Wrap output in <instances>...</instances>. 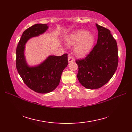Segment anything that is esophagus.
I'll return each mask as SVG.
<instances>
[{
  "label": "esophagus",
  "instance_id": "obj_1",
  "mask_svg": "<svg viewBox=\"0 0 132 132\" xmlns=\"http://www.w3.org/2000/svg\"><path fill=\"white\" fill-rule=\"evenodd\" d=\"M74 61H75V60L74 59V58L72 57V56L69 55V57H68V61H69V62H73Z\"/></svg>",
  "mask_w": 132,
  "mask_h": 132
}]
</instances>
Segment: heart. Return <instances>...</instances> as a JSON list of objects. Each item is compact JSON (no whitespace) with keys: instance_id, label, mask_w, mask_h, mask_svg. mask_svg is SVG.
I'll list each match as a JSON object with an SVG mask.
<instances>
[{"instance_id":"heart-1","label":"heart","mask_w":132,"mask_h":132,"mask_svg":"<svg viewBox=\"0 0 132 132\" xmlns=\"http://www.w3.org/2000/svg\"><path fill=\"white\" fill-rule=\"evenodd\" d=\"M69 45H74V51L79 56H85L91 51L95 41L93 34L86 30L79 29L69 34L66 38Z\"/></svg>"}]
</instances>
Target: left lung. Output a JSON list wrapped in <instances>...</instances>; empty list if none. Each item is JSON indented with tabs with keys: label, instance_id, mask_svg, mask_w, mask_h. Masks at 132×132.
Returning <instances> with one entry per match:
<instances>
[{
	"label": "left lung",
	"instance_id": "obj_1",
	"mask_svg": "<svg viewBox=\"0 0 132 132\" xmlns=\"http://www.w3.org/2000/svg\"><path fill=\"white\" fill-rule=\"evenodd\" d=\"M98 30L96 44L85 58L75 61L78 66L77 78L85 88L102 87L113 77L119 62L116 41L110 30L96 24Z\"/></svg>",
	"mask_w": 132,
	"mask_h": 132
}]
</instances>
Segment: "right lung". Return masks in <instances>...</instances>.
Wrapping results in <instances>:
<instances>
[{
    "instance_id": "add662e5",
    "label": "right lung",
    "mask_w": 132,
    "mask_h": 132,
    "mask_svg": "<svg viewBox=\"0 0 132 132\" xmlns=\"http://www.w3.org/2000/svg\"><path fill=\"white\" fill-rule=\"evenodd\" d=\"M48 28L47 24L33 25L23 32L16 49V68L25 84L38 93L46 94L57 88L61 74L68 66V54L61 56L50 55L38 66L30 67L24 57L25 45L33 37L44 33Z\"/></svg>"
}]
</instances>
